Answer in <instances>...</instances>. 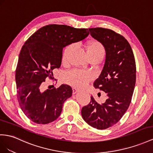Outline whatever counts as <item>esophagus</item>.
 <instances>
[{
    "instance_id": "1",
    "label": "esophagus",
    "mask_w": 153,
    "mask_h": 153,
    "mask_svg": "<svg viewBox=\"0 0 153 153\" xmlns=\"http://www.w3.org/2000/svg\"><path fill=\"white\" fill-rule=\"evenodd\" d=\"M72 90H73V94H76L77 92H79V89L77 88L76 87H73Z\"/></svg>"
}]
</instances>
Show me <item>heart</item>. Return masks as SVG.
Wrapping results in <instances>:
<instances>
[{
    "instance_id": "obj_1",
    "label": "heart",
    "mask_w": 153,
    "mask_h": 153,
    "mask_svg": "<svg viewBox=\"0 0 153 153\" xmlns=\"http://www.w3.org/2000/svg\"><path fill=\"white\" fill-rule=\"evenodd\" d=\"M73 48V45H70L66 47L63 54H62V62H66L67 61L68 57ZM86 48H87V53L90 59L94 58L102 59L104 56V46L99 41L94 40L89 41L87 43ZM91 79V74L77 70H71V71L66 72L65 75V79L66 83L74 86V87L79 88L85 87Z\"/></svg>"
}]
</instances>
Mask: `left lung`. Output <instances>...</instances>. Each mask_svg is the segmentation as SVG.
<instances>
[{"label":"left lung","instance_id":"obj_1","mask_svg":"<svg viewBox=\"0 0 153 153\" xmlns=\"http://www.w3.org/2000/svg\"><path fill=\"white\" fill-rule=\"evenodd\" d=\"M88 30L105 50L103 68L94 87L107 93L108 98L99 104L91 96L81 115L89 125L102 130L118 122L129 107L136 83V62L131 47L122 36L103 28Z\"/></svg>","mask_w":153,"mask_h":153}]
</instances>
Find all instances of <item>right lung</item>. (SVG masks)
<instances>
[{
	"instance_id": "1",
	"label": "right lung",
	"mask_w": 153,
	"mask_h": 153,
	"mask_svg": "<svg viewBox=\"0 0 153 153\" xmlns=\"http://www.w3.org/2000/svg\"><path fill=\"white\" fill-rule=\"evenodd\" d=\"M88 29L50 25L30 36L19 53L15 72L17 99L24 114L33 122L47 124L60 116L62 105L72 96V88L61 85L41 91L46 78H53V70L61 66L62 49L83 40Z\"/></svg>"
}]
</instances>
